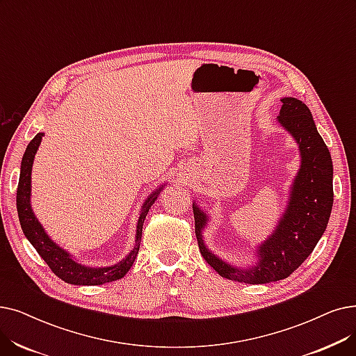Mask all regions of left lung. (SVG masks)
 Masks as SVG:
<instances>
[{
  "label": "left lung",
  "instance_id": "8db88e82",
  "mask_svg": "<svg viewBox=\"0 0 356 356\" xmlns=\"http://www.w3.org/2000/svg\"><path fill=\"white\" fill-rule=\"evenodd\" d=\"M277 120L300 144L302 161L292 186L288 209L275 233L259 247L260 259L256 266L236 269L208 252L200 236L207 215L193 204L195 234L200 254L213 270L236 282L268 284L285 280L312 254L330 218L333 164L310 109L298 99L285 97Z\"/></svg>",
  "mask_w": 356,
  "mask_h": 356
}]
</instances>
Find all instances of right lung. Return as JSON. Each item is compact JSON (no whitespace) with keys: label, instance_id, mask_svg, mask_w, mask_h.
Here are the masks:
<instances>
[{"label":"right lung","instance_id":"right-lung-1","mask_svg":"<svg viewBox=\"0 0 356 356\" xmlns=\"http://www.w3.org/2000/svg\"><path fill=\"white\" fill-rule=\"evenodd\" d=\"M43 134H38L30 144L26 148V152L22 160V170H20V179H19V186H17V212H19V220L24 236L27 240L33 244L39 256L46 261V265L51 268V270L60 277V280L72 284V285H102L106 282H113L120 280L127 275V272L134 265L135 257L140 250L141 237H143V225L145 216L154 204V200L157 199L160 191L154 192L143 207V211L140 213V220H138L136 227V244L134 250L128 254L127 259L119 261L118 265L111 268H87L76 264L75 260L70 257L67 252H64L59 247L46 236L42 225L35 218L33 211L30 208V175H32V165L35 154L39 148V144L42 141Z\"/></svg>","mask_w":356,"mask_h":356}]
</instances>
